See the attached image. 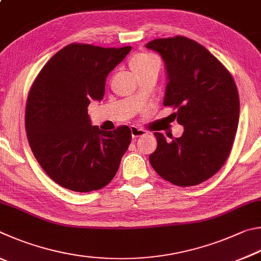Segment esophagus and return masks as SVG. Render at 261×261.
<instances>
[{"instance_id": "obj_1", "label": "esophagus", "mask_w": 261, "mask_h": 261, "mask_svg": "<svg viewBox=\"0 0 261 261\" xmlns=\"http://www.w3.org/2000/svg\"><path fill=\"white\" fill-rule=\"evenodd\" d=\"M130 132H132V136H133V139H138V138H141V136H144L145 134H147V130H144V129H142V128H140L138 126H132Z\"/></svg>"}]
</instances>
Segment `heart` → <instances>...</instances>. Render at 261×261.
I'll return each mask as SVG.
<instances>
[{
    "label": "heart",
    "instance_id": "heart-1",
    "mask_svg": "<svg viewBox=\"0 0 261 261\" xmlns=\"http://www.w3.org/2000/svg\"><path fill=\"white\" fill-rule=\"evenodd\" d=\"M156 63L159 64L158 59L154 57L153 55L148 53H139L130 58L129 67L130 70L133 71L134 74H136V73L145 70V68H148L149 66H151L152 64Z\"/></svg>",
    "mask_w": 261,
    "mask_h": 261
}]
</instances>
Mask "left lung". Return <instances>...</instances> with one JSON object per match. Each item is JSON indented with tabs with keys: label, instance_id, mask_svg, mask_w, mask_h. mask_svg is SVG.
Here are the masks:
<instances>
[{
	"label": "left lung",
	"instance_id": "8db88e82",
	"mask_svg": "<svg viewBox=\"0 0 261 261\" xmlns=\"http://www.w3.org/2000/svg\"><path fill=\"white\" fill-rule=\"evenodd\" d=\"M162 55L168 84L164 105L185 127L167 142L156 132L157 149L149 156L153 170L179 187L202 184L223 166L234 144L240 97L234 77L196 41L176 35L145 44Z\"/></svg>",
	"mask_w": 261,
	"mask_h": 261
}]
</instances>
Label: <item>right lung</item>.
<instances>
[{
	"instance_id": "add662e5",
	"label": "right lung",
	"mask_w": 261,
	"mask_h": 261,
	"mask_svg": "<svg viewBox=\"0 0 261 261\" xmlns=\"http://www.w3.org/2000/svg\"><path fill=\"white\" fill-rule=\"evenodd\" d=\"M130 49L71 43L49 59L31 86L25 110L30 147L63 188L89 193L116 175L130 144V129L91 126L88 105L103 98L108 74Z\"/></svg>"
}]
</instances>
